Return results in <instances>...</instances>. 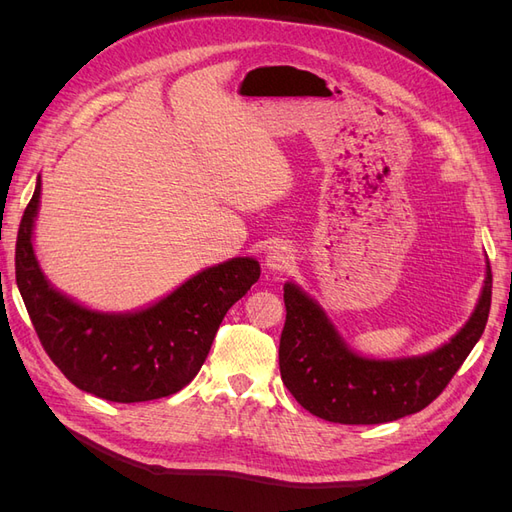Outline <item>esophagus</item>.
Returning <instances> with one entry per match:
<instances>
[{"mask_svg": "<svg viewBox=\"0 0 512 512\" xmlns=\"http://www.w3.org/2000/svg\"><path fill=\"white\" fill-rule=\"evenodd\" d=\"M292 262H294V254L288 245H275L267 256V267L271 271H286L292 267Z\"/></svg>", "mask_w": 512, "mask_h": 512, "instance_id": "esophagus-1", "label": "esophagus"}]
</instances>
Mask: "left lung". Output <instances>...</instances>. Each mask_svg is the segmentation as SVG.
Segmentation results:
<instances>
[{
  "instance_id": "1",
  "label": "left lung",
  "mask_w": 512,
  "mask_h": 512,
  "mask_svg": "<svg viewBox=\"0 0 512 512\" xmlns=\"http://www.w3.org/2000/svg\"><path fill=\"white\" fill-rule=\"evenodd\" d=\"M491 284L487 267L474 314L451 342L431 354L399 361L363 359L348 350L322 309L297 286L286 284L280 339L286 389L307 412L342 425H378L421 412L446 389L483 335Z\"/></svg>"
}]
</instances>
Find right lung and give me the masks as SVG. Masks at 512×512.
I'll use <instances>...</instances> for the list:
<instances>
[{
	"mask_svg": "<svg viewBox=\"0 0 512 512\" xmlns=\"http://www.w3.org/2000/svg\"><path fill=\"white\" fill-rule=\"evenodd\" d=\"M40 200L25 207L17 235V286L44 352L76 389L117 404L168 397L203 367L228 309L258 282L254 258L211 267L143 312L98 314L53 290L38 267L32 228Z\"/></svg>",
	"mask_w": 512,
	"mask_h": 512,
	"instance_id": "add662e5",
	"label": "right lung"
}]
</instances>
